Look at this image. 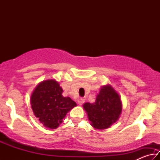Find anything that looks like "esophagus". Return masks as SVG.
<instances>
[{"label":"esophagus","mask_w":160,"mask_h":160,"mask_svg":"<svg viewBox=\"0 0 160 160\" xmlns=\"http://www.w3.org/2000/svg\"><path fill=\"white\" fill-rule=\"evenodd\" d=\"M84 102H85V99L83 98H80L78 100V103L79 105H82Z\"/></svg>","instance_id":"obj_1"}]
</instances>
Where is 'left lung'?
<instances>
[{"instance_id": "left-lung-1", "label": "left lung", "mask_w": 160, "mask_h": 160, "mask_svg": "<svg viewBox=\"0 0 160 160\" xmlns=\"http://www.w3.org/2000/svg\"><path fill=\"white\" fill-rule=\"evenodd\" d=\"M83 108L88 113L92 126L98 130L107 129L120 117L122 103L118 94L109 85L102 86L95 102H87Z\"/></svg>"}]
</instances>
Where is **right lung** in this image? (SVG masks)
<instances>
[{"mask_svg": "<svg viewBox=\"0 0 160 160\" xmlns=\"http://www.w3.org/2000/svg\"><path fill=\"white\" fill-rule=\"evenodd\" d=\"M63 89L55 80L40 82L32 94L30 102L34 116L46 128L55 129L63 122L66 113L77 104L62 95Z\"/></svg>", "mask_w": 160, "mask_h": 160, "instance_id": "right-lung-1", "label": "right lung"}]
</instances>
